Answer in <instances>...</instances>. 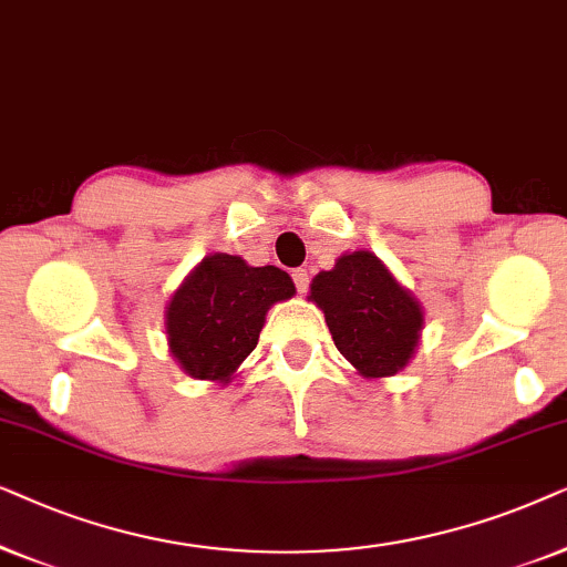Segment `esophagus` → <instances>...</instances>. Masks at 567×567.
<instances>
[{"label":"esophagus","mask_w":567,"mask_h":567,"mask_svg":"<svg viewBox=\"0 0 567 567\" xmlns=\"http://www.w3.org/2000/svg\"><path fill=\"white\" fill-rule=\"evenodd\" d=\"M292 279H296L298 292H306L308 290V282H311V277H308L306 269H292Z\"/></svg>","instance_id":"1"}]
</instances>
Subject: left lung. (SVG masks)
Segmentation results:
<instances>
[{
    "label": "left lung",
    "instance_id": "1",
    "mask_svg": "<svg viewBox=\"0 0 567 567\" xmlns=\"http://www.w3.org/2000/svg\"><path fill=\"white\" fill-rule=\"evenodd\" d=\"M308 300L321 308L337 350L362 379H389L410 365L425 311L373 251L339 256L313 277Z\"/></svg>",
    "mask_w": 567,
    "mask_h": 567
}]
</instances>
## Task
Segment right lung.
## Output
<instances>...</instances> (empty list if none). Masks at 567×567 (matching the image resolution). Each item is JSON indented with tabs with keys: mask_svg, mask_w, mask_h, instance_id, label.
Here are the masks:
<instances>
[{
	"mask_svg": "<svg viewBox=\"0 0 567 567\" xmlns=\"http://www.w3.org/2000/svg\"><path fill=\"white\" fill-rule=\"evenodd\" d=\"M296 296L279 267H251L233 254H209L184 277L165 306L168 352L181 371L220 386L254 352L267 311Z\"/></svg>",
	"mask_w": 567,
	"mask_h": 567,
	"instance_id": "add662e5",
	"label": "right lung"
}]
</instances>
